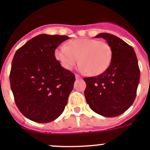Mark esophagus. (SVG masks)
Here are the masks:
<instances>
[{"instance_id": "esophagus-1", "label": "esophagus", "mask_w": 150, "mask_h": 150, "mask_svg": "<svg viewBox=\"0 0 150 150\" xmlns=\"http://www.w3.org/2000/svg\"><path fill=\"white\" fill-rule=\"evenodd\" d=\"M75 78H76V79H81V77L80 75H77V74H75Z\"/></svg>"}]
</instances>
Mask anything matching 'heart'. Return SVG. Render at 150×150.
Instances as JSON below:
<instances>
[{
  "label": "heart",
  "instance_id": "heart-1",
  "mask_svg": "<svg viewBox=\"0 0 150 150\" xmlns=\"http://www.w3.org/2000/svg\"><path fill=\"white\" fill-rule=\"evenodd\" d=\"M55 57L66 69H72L79 61L82 72L98 75L110 66L112 49L106 42L90 38L75 39L69 41L66 46L57 48Z\"/></svg>",
  "mask_w": 150,
  "mask_h": 150
}]
</instances>
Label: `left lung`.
I'll list each match as a JSON object with an SVG mask.
<instances>
[{"mask_svg":"<svg viewBox=\"0 0 150 150\" xmlns=\"http://www.w3.org/2000/svg\"><path fill=\"white\" fill-rule=\"evenodd\" d=\"M112 49L108 69L96 77L83 78L86 101L98 114L114 117L123 114L133 104L140 81V69L134 48L117 36L102 33Z\"/></svg>","mask_w":150,"mask_h":150,"instance_id":"obj_1","label":"left lung"}]
</instances>
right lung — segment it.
I'll use <instances>...</instances> for the list:
<instances>
[{"label":"right lung","instance_id":"right-lung-1","mask_svg":"<svg viewBox=\"0 0 150 150\" xmlns=\"http://www.w3.org/2000/svg\"><path fill=\"white\" fill-rule=\"evenodd\" d=\"M67 36L40 34L16 51L9 74L16 105L32 121L46 123L65 109L73 89L75 75L63 68L55 49Z\"/></svg>","mask_w":150,"mask_h":150}]
</instances>
